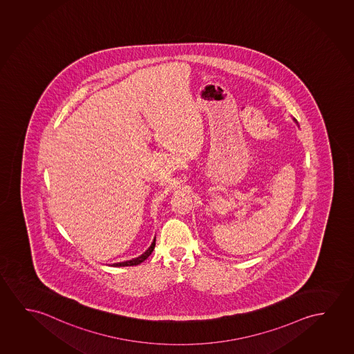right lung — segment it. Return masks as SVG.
Instances as JSON below:
<instances>
[{
  "label": "right lung",
  "mask_w": 354,
  "mask_h": 354,
  "mask_svg": "<svg viewBox=\"0 0 354 354\" xmlns=\"http://www.w3.org/2000/svg\"><path fill=\"white\" fill-rule=\"evenodd\" d=\"M154 246H156V238L153 240L152 244L151 246L148 248L147 250L145 251L142 255L138 256V257H135V259H132V260H129V261L124 262H118V263H113V266L114 267H125V266H136V265H140L141 262L145 261V260H147L148 256L152 254L153 250H154Z\"/></svg>",
  "instance_id": "1"
}]
</instances>
